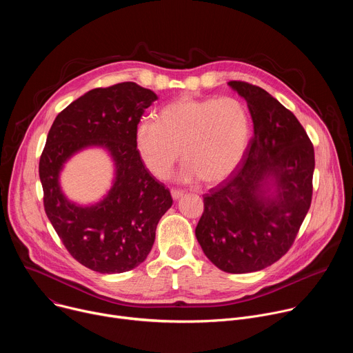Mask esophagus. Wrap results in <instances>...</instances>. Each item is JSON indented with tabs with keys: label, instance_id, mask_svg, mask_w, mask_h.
I'll return each instance as SVG.
<instances>
[{
	"label": "esophagus",
	"instance_id": "1",
	"mask_svg": "<svg viewBox=\"0 0 353 353\" xmlns=\"http://www.w3.org/2000/svg\"><path fill=\"white\" fill-rule=\"evenodd\" d=\"M172 196H173V199H179V198H181L183 196V194H184V191L183 190H177V188H172Z\"/></svg>",
	"mask_w": 353,
	"mask_h": 353
}]
</instances>
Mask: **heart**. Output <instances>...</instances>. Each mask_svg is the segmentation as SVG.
Masks as SVG:
<instances>
[{
  "label": "heart",
  "instance_id": "heart-1",
  "mask_svg": "<svg viewBox=\"0 0 353 353\" xmlns=\"http://www.w3.org/2000/svg\"><path fill=\"white\" fill-rule=\"evenodd\" d=\"M251 135L247 108L236 97L184 96L166 105L157 121L143 120L135 131V146L145 168L163 179L181 157L180 179L201 177L215 184L240 165Z\"/></svg>",
  "mask_w": 353,
  "mask_h": 353
}]
</instances>
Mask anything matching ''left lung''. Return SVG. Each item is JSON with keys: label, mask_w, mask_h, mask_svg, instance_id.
Listing matches in <instances>:
<instances>
[{"label": "left lung", "mask_w": 353, "mask_h": 353, "mask_svg": "<svg viewBox=\"0 0 353 353\" xmlns=\"http://www.w3.org/2000/svg\"><path fill=\"white\" fill-rule=\"evenodd\" d=\"M229 85L247 102L254 135L233 174L204 195L195 236L214 265L245 274L272 265L292 247L312 204L314 148L267 90L243 81ZM270 186L274 197L266 195Z\"/></svg>", "instance_id": "left-lung-1"}]
</instances>
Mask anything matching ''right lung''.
<instances>
[{
    "label": "right lung",
    "instance_id": "1",
    "mask_svg": "<svg viewBox=\"0 0 353 353\" xmlns=\"http://www.w3.org/2000/svg\"><path fill=\"white\" fill-rule=\"evenodd\" d=\"M158 96L135 82L96 88L54 120L39 162L44 211L68 253L100 274L127 272L148 257L159 219L172 207L170 191L143 166L135 146L141 117ZM86 145L106 147L117 179L99 205L78 208L61 192L62 165Z\"/></svg>",
    "mask_w": 353,
    "mask_h": 353
}]
</instances>
